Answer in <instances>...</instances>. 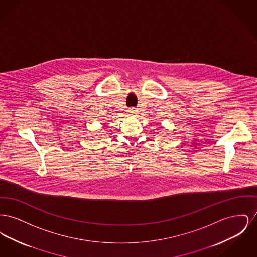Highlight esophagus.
Returning <instances> with one entry per match:
<instances>
[{
	"label": "esophagus",
	"instance_id": "esophagus-1",
	"mask_svg": "<svg viewBox=\"0 0 257 257\" xmlns=\"http://www.w3.org/2000/svg\"><path fill=\"white\" fill-rule=\"evenodd\" d=\"M129 112H130L131 114H136L138 111L135 110V109H130V110H129Z\"/></svg>",
	"mask_w": 257,
	"mask_h": 257
}]
</instances>
